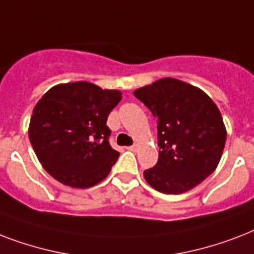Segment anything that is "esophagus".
Listing matches in <instances>:
<instances>
[{"instance_id":"esophagus-1","label":"esophagus","mask_w":254,"mask_h":254,"mask_svg":"<svg viewBox=\"0 0 254 254\" xmlns=\"http://www.w3.org/2000/svg\"><path fill=\"white\" fill-rule=\"evenodd\" d=\"M127 149H129V150H130V151H137L138 146H137V145H133V146H129V147H127Z\"/></svg>"}]
</instances>
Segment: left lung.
<instances>
[{
  "instance_id": "left-lung-1",
  "label": "left lung",
  "mask_w": 254,
  "mask_h": 254,
  "mask_svg": "<svg viewBox=\"0 0 254 254\" xmlns=\"http://www.w3.org/2000/svg\"><path fill=\"white\" fill-rule=\"evenodd\" d=\"M158 120L159 158L143 177L163 193L187 192L211 175L220 162L227 129L205 92L174 77L134 91Z\"/></svg>"
}]
</instances>
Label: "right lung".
Listing matches in <instances>:
<instances>
[{
  "label": "right lung",
  "instance_id": "1",
  "mask_svg": "<svg viewBox=\"0 0 254 254\" xmlns=\"http://www.w3.org/2000/svg\"><path fill=\"white\" fill-rule=\"evenodd\" d=\"M123 99L89 81L58 84L34 107L29 138L47 173L63 185L88 189L104 181L120 153L112 149L107 119Z\"/></svg>",
  "mask_w": 254,
  "mask_h": 254
}]
</instances>
